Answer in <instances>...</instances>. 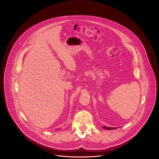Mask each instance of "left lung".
<instances>
[{
    "label": "left lung",
    "mask_w": 159,
    "mask_h": 159,
    "mask_svg": "<svg viewBox=\"0 0 159 159\" xmlns=\"http://www.w3.org/2000/svg\"><path fill=\"white\" fill-rule=\"evenodd\" d=\"M103 128L105 130H111V129H115L116 128H112V127H103Z\"/></svg>",
    "instance_id": "obj_1"
}]
</instances>
